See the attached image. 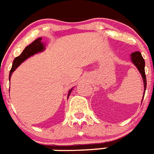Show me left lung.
Here are the masks:
<instances>
[{
    "label": "left lung",
    "mask_w": 154,
    "mask_h": 154,
    "mask_svg": "<svg viewBox=\"0 0 154 154\" xmlns=\"http://www.w3.org/2000/svg\"><path fill=\"white\" fill-rule=\"evenodd\" d=\"M131 58L132 63L137 66V69L139 70L140 73L142 75V77H143V85H144V91H146V75H145V69H144V66H145L144 60H143V58L142 57L141 53L138 51L134 52V53H132V54L131 55ZM144 94L145 93H143V97H144ZM142 101H143V100H142Z\"/></svg>",
    "instance_id": "left-lung-1"
}]
</instances>
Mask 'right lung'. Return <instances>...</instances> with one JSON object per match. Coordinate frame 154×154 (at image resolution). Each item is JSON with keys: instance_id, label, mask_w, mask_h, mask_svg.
<instances>
[{"instance_id": "obj_1", "label": "right lung", "mask_w": 154, "mask_h": 154, "mask_svg": "<svg viewBox=\"0 0 154 154\" xmlns=\"http://www.w3.org/2000/svg\"><path fill=\"white\" fill-rule=\"evenodd\" d=\"M41 39H42L41 37L36 39V40H34V41L31 43V44H29V46H26V47L24 49V50L22 52V53H21L19 56L15 58L14 60V63H13L12 68H11V71H10L9 80L11 79V76L13 72L17 68L18 66L23 63V62L25 60H26L28 57L33 56V55H34L35 53H38V52L43 51V49H44V46H43V43H41ZM72 90V88L69 91L68 97L69 96V94H71Z\"/></svg>"}]
</instances>
